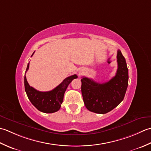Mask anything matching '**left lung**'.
Wrapping results in <instances>:
<instances>
[{
  "label": "left lung",
  "mask_w": 151,
  "mask_h": 151,
  "mask_svg": "<svg viewBox=\"0 0 151 151\" xmlns=\"http://www.w3.org/2000/svg\"><path fill=\"white\" fill-rule=\"evenodd\" d=\"M118 68L116 75L109 81L99 83L83 77L81 93L83 101L90 111L105 114L117 106L124 99L128 85V70L124 57L117 51Z\"/></svg>",
  "instance_id": "left-lung-1"
}]
</instances>
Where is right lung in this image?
<instances>
[{"label":"right lung","instance_id":"right-lung-1","mask_svg":"<svg viewBox=\"0 0 151 151\" xmlns=\"http://www.w3.org/2000/svg\"><path fill=\"white\" fill-rule=\"evenodd\" d=\"M35 53H32L31 57ZM29 63L27 65L26 72L29 70ZM78 78V76L74 74L68 77L63 80L60 85L52 91L47 92H41L36 90L29 85L25 74L24 78V89L30 102L37 109L43 113H52L56 112L60 108L63 103L64 94L68 86L72 81L73 79Z\"/></svg>","mask_w":151,"mask_h":151}]
</instances>
